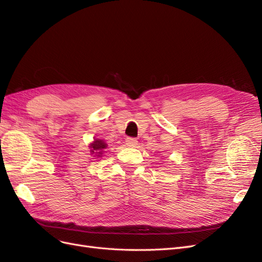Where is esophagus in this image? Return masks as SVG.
I'll list each match as a JSON object with an SVG mask.
<instances>
[{"instance_id": "esophagus-1", "label": "esophagus", "mask_w": 262, "mask_h": 262, "mask_svg": "<svg viewBox=\"0 0 262 262\" xmlns=\"http://www.w3.org/2000/svg\"><path fill=\"white\" fill-rule=\"evenodd\" d=\"M125 144L129 147H136L138 144V141L133 138H126L125 139Z\"/></svg>"}]
</instances>
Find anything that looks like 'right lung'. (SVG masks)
<instances>
[{"label":"right lung","mask_w":262,"mask_h":262,"mask_svg":"<svg viewBox=\"0 0 262 262\" xmlns=\"http://www.w3.org/2000/svg\"><path fill=\"white\" fill-rule=\"evenodd\" d=\"M107 146L108 145L105 141L100 139H94V141L90 144L91 154L94 155V157H102Z\"/></svg>","instance_id":"obj_1"}]
</instances>
